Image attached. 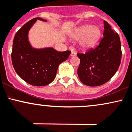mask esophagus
<instances>
[{"mask_svg":"<svg viewBox=\"0 0 132 132\" xmlns=\"http://www.w3.org/2000/svg\"><path fill=\"white\" fill-rule=\"evenodd\" d=\"M75 55H76V53H75V52L72 51V52H71L70 54V57H75Z\"/></svg>","mask_w":132,"mask_h":132,"instance_id":"1","label":"esophagus"}]
</instances>
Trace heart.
<instances>
[{"instance_id": "b5f03b06", "label": "heart", "mask_w": 132, "mask_h": 132, "mask_svg": "<svg viewBox=\"0 0 132 132\" xmlns=\"http://www.w3.org/2000/svg\"><path fill=\"white\" fill-rule=\"evenodd\" d=\"M101 32L97 27L86 26L80 28L77 32L75 38L82 40L81 44L85 48L94 46L100 38Z\"/></svg>"}]
</instances>
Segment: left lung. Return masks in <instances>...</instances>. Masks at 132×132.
Returning a JSON list of instances; mask_svg holds the SVG:
<instances>
[{
  "label": "left lung",
  "mask_w": 132,
  "mask_h": 132,
  "mask_svg": "<svg viewBox=\"0 0 132 132\" xmlns=\"http://www.w3.org/2000/svg\"><path fill=\"white\" fill-rule=\"evenodd\" d=\"M103 35L95 48H90L84 54H77L80 60L78 76L87 86L105 84L115 75L120 64L122 49L119 35L106 21Z\"/></svg>",
  "instance_id": "left-lung-1"
}]
</instances>
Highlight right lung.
I'll list each match as a JSON object with an SVG mask.
<instances>
[{
  "label": "right lung",
  "instance_id": "add662e5",
  "mask_svg": "<svg viewBox=\"0 0 132 132\" xmlns=\"http://www.w3.org/2000/svg\"><path fill=\"white\" fill-rule=\"evenodd\" d=\"M37 20L47 21L40 17L34 18L15 35L12 62L17 73L27 83L34 86H45L54 80L59 65L68 59L71 52H59L53 48H32L28 40V32Z\"/></svg>",
  "mask_w": 132,
  "mask_h": 132
}]
</instances>
